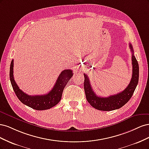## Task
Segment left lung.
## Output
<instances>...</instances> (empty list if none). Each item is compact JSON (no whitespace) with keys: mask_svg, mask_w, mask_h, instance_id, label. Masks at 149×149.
<instances>
[{"mask_svg":"<svg viewBox=\"0 0 149 149\" xmlns=\"http://www.w3.org/2000/svg\"><path fill=\"white\" fill-rule=\"evenodd\" d=\"M129 47L130 50L132 52V75L129 85L124 91L118 94H114V95H111L109 97H104L98 96L93 90L91 84H90L89 79L88 77L87 74H84V89L86 97L88 102L95 109L104 111H110L118 109L125 105L133 95L139 81V68L138 62L134 55V49L130 43H129Z\"/></svg>","mask_w":149,"mask_h":149,"instance_id":"left-lung-1","label":"left lung"}]
</instances>
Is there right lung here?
<instances>
[{
  "mask_svg": "<svg viewBox=\"0 0 149 149\" xmlns=\"http://www.w3.org/2000/svg\"><path fill=\"white\" fill-rule=\"evenodd\" d=\"M13 60H12L10 63V80L16 96L25 105L38 111L50 109L60 101L65 86L73 74L72 70H65L58 76L55 84L49 93L44 95L30 96L22 91L18 86L13 78Z\"/></svg>",
  "mask_w": 149,
  "mask_h": 149,
  "instance_id": "add662e5",
  "label": "right lung"
}]
</instances>
